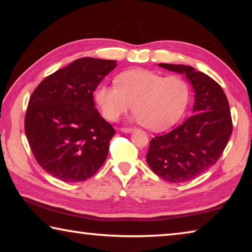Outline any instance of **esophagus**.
Masks as SVG:
<instances>
[{"instance_id":"34e87169","label":"esophagus","mask_w":252,"mask_h":252,"mask_svg":"<svg viewBox=\"0 0 252 252\" xmlns=\"http://www.w3.org/2000/svg\"><path fill=\"white\" fill-rule=\"evenodd\" d=\"M122 132H125V133H130V132H133L134 129L133 127H127V126H125V127H121L120 129Z\"/></svg>"}]
</instances>
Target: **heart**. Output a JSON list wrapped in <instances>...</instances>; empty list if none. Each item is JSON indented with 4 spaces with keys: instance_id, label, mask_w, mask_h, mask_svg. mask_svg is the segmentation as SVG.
<instances>
[{
    "instance_id": "obj_1",
    "label": "heart",
    "mask_w": 252,
    "mask_h": 252,
    "mask_svg": "<svg viewBox=\"0 0 252 252\" xmlns=\"http://www.w3.org/2000/svg\"><path fill=\"white\" fill-rule=\"evenodd\" d=\"M116 82L100 84L94 92L96 104L110 121H117L132 104L136 121L153 131L164 130L178 122L189 102V84L178 75L130 70L119 74Z\"/></svg>"
}]
</instances>
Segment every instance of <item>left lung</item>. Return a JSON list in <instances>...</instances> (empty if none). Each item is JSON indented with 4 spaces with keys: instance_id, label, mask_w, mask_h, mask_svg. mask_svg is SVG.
Wrapping results in <instances>:
<instances>
[{
    "instance_id": "8db88e82",
    "label": "left lung",
    "mask_w": 252,
    "mask_h": 252,
    "mask_svg": "<svg viewBox=\"0 0 252 252\" xmlns=\"http://www.w3.org/2000/svg\"><path fill=\"white\" fill-rule=\"evenodd\" d=\"M159 66L185 74L194 90L193 114L168 133L150 141L147 163L169 182L197 178L217 163L232 133L229 102L222 88L210 76L183 64Z\"/></svg>"
}]
</instances>
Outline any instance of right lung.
<instances>
[{
    "label": "right lung",
    "mask_w": 252,
    "mask_h": 252,
    "mask_svg": "<svg viewBox=\"0 0 252 252\" xmlns=\"http://www.w3.org/2000/svg\"><path fill=\"white\" fill-rule=\"evenodd\" d=\"M114 60L81 58L42 81L30 96L25 134L35 160L64 182L90 179L104 163L116 133L100 116L93 92Z\"/></svg>",
    "instance_id": "obj_1"
}]
</instances>
